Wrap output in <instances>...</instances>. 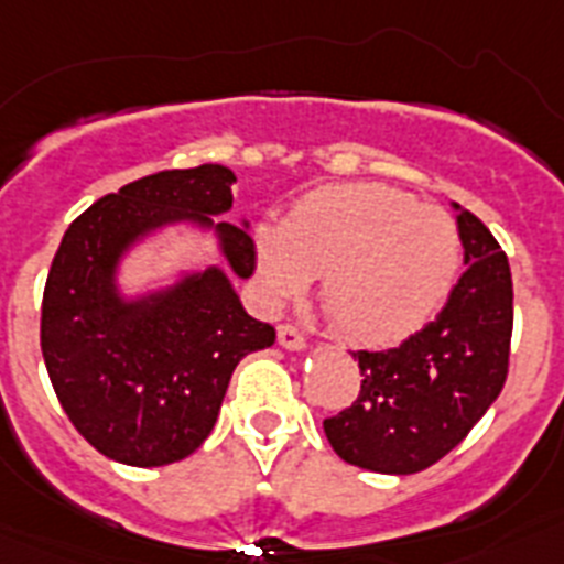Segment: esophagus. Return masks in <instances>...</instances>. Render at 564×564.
<instances>
[{
  "label": "esophagus",
  "mask_w": 564,
  "mask_h": 564,
  "mask_svg": "<svg viewBox=\"0 0 564 564\" xmlns=\"http://www.w3.org/2000/svg\"><path fill=\"white\" fill-rule=\"evenodd\" d=\"M276 338H279V347H285V350L299 352V350H305V347H307L305 336H302V333H299L296 327H291V325L279 327Z\"/></svg>",
  "instance_id": "1"
}]
</instances>
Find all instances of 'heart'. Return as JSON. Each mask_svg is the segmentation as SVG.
<instances>
[{
    "mask_svg": "<svg viewBox=\"0 0 564 564\" xmlns=\"http://www.w3.org/2000/svg\"><path fill=\"white\" fill-rule=\"evenodd\" d=\"M253 246L268 302L305 293L322 273V302L338 330L370 347L421 330L463 268V239L449 214L381 183L316 188L282 226H259Z\"/></svg>",
    "mask_w": 564,
    "mask_h": 564,
    "instance_id": "heart-1",
    "label": "heart"
}]
</instances>
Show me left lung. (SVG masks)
<instances>
[{
  "instance_id": "left-lung-1",
  "label": "left lung",
  "mask_w": 564,
  "mask_h": 564,
  "mask_svg": "<svg viewBox=\"0 0 564 564\" xmlns=\"http://www.w3.org/2000/svg\"><path fill=\"white\" fill-rule=\"evenodd\" d=\"M457 212L463 276L443 311L381 352L358 350L361 390L325 421L341 460L378 475H415L449 455L500 395L514 325L511 268L471 212Z\"/></svg>"
}]
</instances>
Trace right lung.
Segmentation results:
<instances>
[{"label":"right lung","mask_w":564,"mask_h":564,"mask_svg":"<svg viewBox=\"0 0 564 564\" xmlns=\"http://www.w3.org/2000/svg\"><path fill=\"white\" fill-rule=\"evenodd\" d=\"M234 183L220 163L127 183L93 203L53 257L42 356L62 410L109 460L152 468L192 455L212 435L234 367L276 341L234 291V276L257 268L248 220H214L231 212ZM172 227L214 236L227 265L123 292L128 257Z\"/></svg>","instance_id":"add662e5"}]
</instances>
